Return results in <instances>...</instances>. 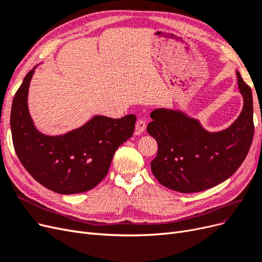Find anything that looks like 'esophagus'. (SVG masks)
<instances>
[{"mask_svg":"<svg viewBox=\"0 0 262 262\" xmlns=\"http://www.w3.org/2000/svg\"><path fill=\"white\" fill-rule=\"evenodd\" d=\"M146 127H147V124L146 122L143 120H138L137 123H136V135H139L141 133H143L146 130Z\"/></svg>","mask_w":262,"mask_h":262,"instance_id":"obj_1","label":"esophagus"}]
</instances>
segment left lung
<instances>
[{
  "label": "left lung",
  "instance_id": "obj_1",
  "mask_svg": "<svg viewBox=\"0 0 262 262\" xmlns=\"http://www.w3.org/2000/svg\"><path fill=\"white\" fill-rule=\"evenodd\" d=\"M237 82L244 106L230 127L211 133L182 111L157 108L147 126L158 142L151 171L164 187L180 192L206 190L232 176L246 158L254 137L251 89L239 72Z\"/></svg>",
  "mask_w": 262,
  "mask_h": 262
}]
</instances>
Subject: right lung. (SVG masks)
<instances>
[{
	"label": "right lung",
	"instance_id": "right-lung-1",
	"mask_svg": "<svg viewBox=\"0 0 262 262\" xmlns=\"http://www.w3.org/2000/svg\"><path fill=\"white\" fill-rule=\"evenodd\" d=\"M35 69L25 76L13 99L15 152L27 172L46 188L62 195L90 190L107 174L116 149L133 136L136 116L96 115L81 127L60 136L41 134L33 125L27 103Z\"/></svg>",
	"mask_w": 262,
	"mask_h": 262
}]
</instances>
